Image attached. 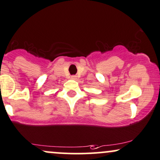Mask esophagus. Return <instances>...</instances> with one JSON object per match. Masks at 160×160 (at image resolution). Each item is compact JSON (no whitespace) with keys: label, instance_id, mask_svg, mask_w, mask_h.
Returning <instances> with one entry per match:
<instances>
[{"label":"esophagus","instance_id":"34e87169","mask_svg":"<svg viewBox=\"0 0 160 160\" xmlns=\"http://www.w3.org/2000/svg\"><path fill=\"white\" fill-rule=\"evenodd\" d=\"M77 78V76H71V79H73V80H76Z\"/></svg>","mask_w":160,"mask_h":160}]
</instances>
